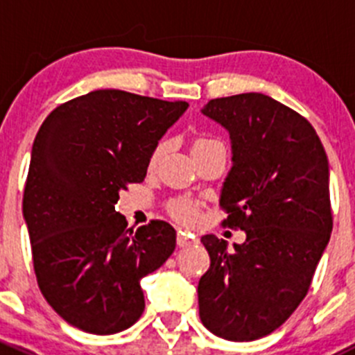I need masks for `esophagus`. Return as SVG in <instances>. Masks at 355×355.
<instances>
[{"instance_id": "34e87169", "label": "esophagus", "mask_w": 355, "mask_h": 355, "mask_svg": "<svg viewBox=\"0 0 355 355\" xmlns=\"http://www.w3.org/2000/svg\"><path fill=\"white\" fill-rule=\"evenodd\" d=\"M196 244V241L192 237H189V235H185L184 232H178L177 234V245L178 247H187V245H192Z\"/></svg>"}]
</instances>
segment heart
Returning a JSON list of instances; mask_svg holds the SVG:
<instances>
[{
  "label": "heart",
  "mask_w": 355,
  "mask_h": 355,
  "mask_svg": "<svg viewBox=\"0 0 355 355\" xmlns=\"http://www.w3.org/2000/svg\"><path fill=\"white\" fill-rule=\"evenodd\" d=\"M209 142H216L213 141V139H198L194 144V148H199V146H206L209 144ZM164 149V142H159V144L156 146L155 151H153L151 155V164H155L157 159H159L161 153H163ZM170 213L171 216L177 218L178 221H182V223H187V225H192L198 221V209H196V206L192 202H189V200H175V202L170 204Z\"/></svg>",
  "instance_id": "heart-1"
}]
</instances>
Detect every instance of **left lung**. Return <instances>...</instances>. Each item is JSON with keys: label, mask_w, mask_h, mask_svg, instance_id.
Listing matches in <instances>:
<instances>
[{"label": "left lung", "mask_w": 355, "mask_h": 355, "mask_svg": "<svg viewBox=\"0 0 355 355\" xmlns=\"http://www.w3.org/2000/svg\"><path fill=\"white\" fill-rule=\"evenodd\" d=\"M202 113L230 134L220 206L245 242L228 252L223 239H200L211 266L199 316L214 335L250 342L282 327L311 287L333 228L328 157L313 125L270 96L211 99Z\"/></svg>", "instance_id": "obj_1"}]
</instances>
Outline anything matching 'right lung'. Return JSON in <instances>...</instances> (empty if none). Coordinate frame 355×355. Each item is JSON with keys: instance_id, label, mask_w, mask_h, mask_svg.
Here are the masks:
<instances>
[{"instance_id": "1", "label": "right lung", "mask_w": 355, "mask_h": 355, "mask_svg": "<svg viewBox=\"0 0 355 355\" xmlns=\"http://www.w3.org/2000/svg\"><path fill=\"white\" fill-rule=\"evenodd\" d=\"M187 106L101 89L42 121L22 209L39 288L71 327L113 335L144 313L141 280L171 256L175 230L163 220L128 228L114 204L144 180L157 141Z\"/></svg>"}]
</instances>
